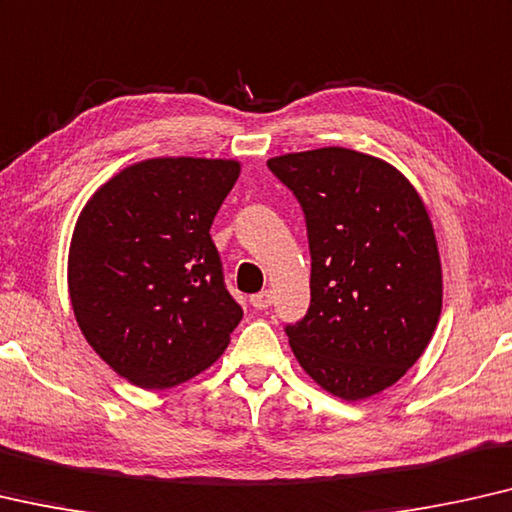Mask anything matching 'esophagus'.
<instances>
[{"label": "esophagus", "mask_w": 512, "mask_h": 512, "mask_svg": "<svg viewBox=\"0 0 512 512\" xmlns=\"http://www.w3.org/2000/svg\"><path fill=\"white\" fill-rule=\"evenodd\" d=\"M250 303H253L255 310H266L273 303V294L269 292V289H264V292L250 296Z\"/></svg>", "instance_id": "34e87169"}]
</instances>
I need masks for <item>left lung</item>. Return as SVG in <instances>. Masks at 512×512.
<instances>
[{
  "label": "left lung",
  "mask_w": 512,
  "mask_h": 512,
  "mask_svg": "<svg viewBox=\"0 0 512 512\" xmlns=\"http://www.w3.org/2000/svg\"><path fill=\"white\" fill-rule=\"evenodd\" d=\"M299 200L310 246V308L285 333L301 368L342 400L393 386L441 315V262L416 188L375 156L324 147L271 158Z\"/></svg>",
  "instance_id": "1"
}]
</instances>
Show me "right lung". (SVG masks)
I'll list each match as a JSON object with an SVG mask.
<instances>
[{
    "label": "right lung",
    "instance_id": "1",
    "mask_svg": "<svg viewBox=\"0 0 512 512\" xmlns=\"http://www.w3.org/2000/svg\"><path fill=\"white\" fill-rule=\"evenodd\" d=\"M239 172L236 160L220 158L142 160L80 213L68 253L75 319L135 386H179L230 345L243 310L209 230Z\"/></svg>",
    "mask_w": 512,
    "mask_h": 512
}]
</instances>
